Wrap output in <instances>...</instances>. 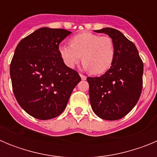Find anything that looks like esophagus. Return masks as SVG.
Returning a JSON list of instances; mask_svg holds the SVG:
<instances>
[{
	"mask_svg": "<svg viewBox=\"0 0 157 157\" xmlns=\"http://www.w3.org/2000/svg\"><path fill=\"white\" fill-rule=\"evenodd\" d=\"M79 75H80V77H81V78L82 80H86V75H83L82 74H80Z\"/></svg>",
	"mask_w": 157,
	"mask_h": 157,
	"instance_id": "1",
	"label": "esophagus"
}]
</instances>
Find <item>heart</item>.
Segmentation results:
<instances>
[{"label": "heart", "mask_w": 157, "mask_h": 157, "mask_svg": "<svg viewBox=\"0 0 157 157\" xmlns=\"http://www.w3.org/2000/svg\"><path fill=\"white\" fill-rule=\"evenodd\" d=\"M71 45L61 44L58 52L63 63L69 68H74L83 62L86 69H90L94 75L105 73L114 60V42L109 36H101L90 32H82L73 36Z\"/></svg>", "instance_id": "b5f03b06"}]
</instances>
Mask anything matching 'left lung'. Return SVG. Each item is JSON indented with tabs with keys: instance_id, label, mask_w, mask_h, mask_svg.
Wrapping results in <instances>:
<instances>
[{
	"instance_id": "1",
	"label": "left lung",
	"mask_w": 157,
	"mask_h": 157,
	"mask_svg": "<svg viewBox=\"0 0 157 157\" xmlns=\"http://www.w3.org/2000/svg\"><path fill=\"white\" fill-rule=\"evenodd\" d=\"M105 33L114 42L112 67L100 77H88L90 101L98 117L117 120L127 115L138 103L142 90L143 62L132 41L116 29L95 30Z\"/></svg>"
}]
</instances>
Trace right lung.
<instances>
[{"instance_id":"right-lung-1","label":"right lung","mask_w":157,"mask_h":157,"mask_svg":"<svg viewBox=\"0 0 157 157\" xmlns=\"http://www.w3.org/2000/svg\"><path fill=\"white\" fill-rule=\"evenodd\" d=\"M71 32L42 27L19 41L10 65L12 90L19 105L38 120L61 114L81 81L62 61L58 47Z\"/></svg>"}]
</instances>
